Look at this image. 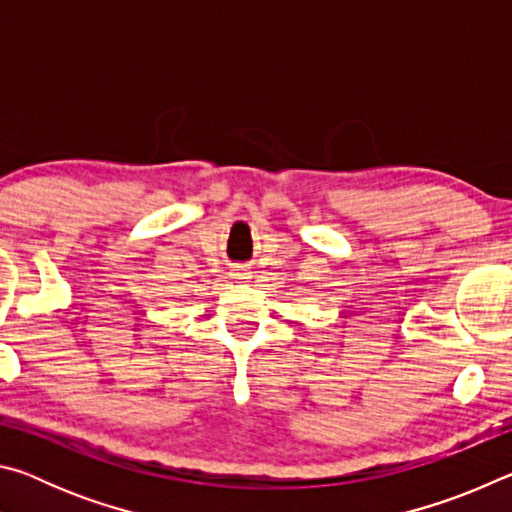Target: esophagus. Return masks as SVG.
I'll return each instance as SVG.
<instances>
[{
    "instance_id": "obj_1",
    "label": "esophagus",
    "mask_w": 512,
    "mask_h": 512,
    "mask_svg": "<svg viewBox=\"0 0 512 512\" xmlns=\"http://www.w3.org/2000/svg\"><path fill=\"white\" fill-rule=\"evenodd\" d=\"M230 275H232V277H235V280H248V277H250V273H248V268H244V266H237V268H235V271H232Z\"/></svg>"
}]
</instances>
